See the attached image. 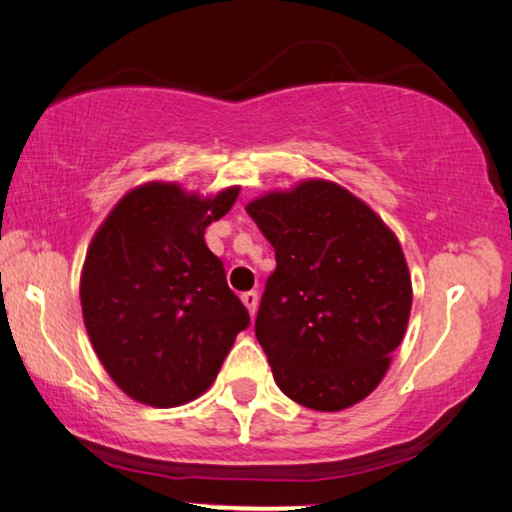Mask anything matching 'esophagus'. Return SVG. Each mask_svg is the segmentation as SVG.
<instances>
[{
  "label": "esophagus",
  "mask_w": 512,
  "mask_h": 512,
  "mask_svg": "<svg viewBox=\"0 0 512 512\" xmlns=\"http://www.w3.org/2000/svg\"><path fill=\"white\" fill-rule=\"evenodd\" d=\"M241 301H243V304H246L248 313L253 315V318H255V313H257V304H259L257 292H253V290H250V292H243V294H241Z\"/></svg>",
  "instance_id": "obj_1"
}]
</instances>
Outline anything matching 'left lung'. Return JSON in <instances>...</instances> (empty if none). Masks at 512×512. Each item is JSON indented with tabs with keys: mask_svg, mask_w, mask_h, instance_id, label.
I'll use <instances>...</instances> for the list:
<instances>
[{
	"mask_svg": "<svg viewBox=\"0 0 512 512\" xmlns=\"http://www.w3.org/2000/svg\"><path fill=\"white\" fill-rule=\"evenodd\" d=\"M248 215L276 250L255 336L292 401L343 410L376 390L408 325L413 287L383 220L341 185L306 181Z\"/></svg>",
	"mask_w": 512,
	"mask_h": 512,
	"instance_id": "8db88e82",
	"label": "left lung"
}]
</instances>
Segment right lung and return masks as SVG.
<instances>
[{"mask_svg": "<svg viewBox=\"0 0 512 512\" xmlns=\"http://www.w3.org/2000/svg\"><path fill=\"white\" fill-rule=\"evenodd\" d=\"M239 187L199 199L171 183L125 194L90 243L81 306L92 348L115 385L157 408L204 394L250 315L208 250L206 227Z\"/></svg>", "mask_w": 512, "mask_h": 512, "instance_id": "1", "label": "right lung"}]
</instances>
